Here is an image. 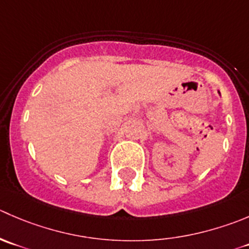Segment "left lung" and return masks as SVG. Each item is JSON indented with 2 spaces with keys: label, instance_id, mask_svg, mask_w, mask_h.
Here are the masks:
<instances>
[{
  "label": "left lung",
  "instance_id": "obj_1",
  "mask_svg": "<svg viewBox=\"0 0 249 249\" xmlns=\"http://www.w3.org/2000/svg\"><path fill=\"white\" fill-rule=\"evenodd\" d=\"M219 93H220V92H219Z\"/></svg>",
  "mask_w": 249,
  "mask_h": 249
}]
</instances>
